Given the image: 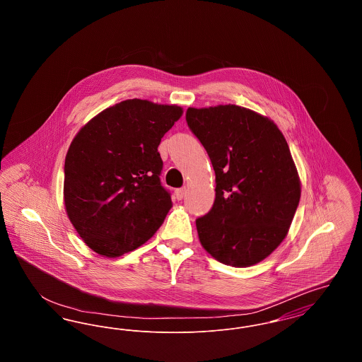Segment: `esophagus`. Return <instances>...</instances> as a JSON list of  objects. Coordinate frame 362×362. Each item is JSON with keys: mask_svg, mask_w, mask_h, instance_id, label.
<instances>
[{"mask_svg": "<svg viewBox=\"0 0 362 362\" xmlns=\"http://www.w3.org/2000/svg\"><path fill=\"white\" fill-rule=\"evenodd\" d=\"M185 195H186V187H182V189H175V197H176V199H183L185 198Z\"/></svg>", "mask_w": 362, "mask_h": 362, "instance_id": "esophagus-1", "label": "esophagus"}]
</instances>
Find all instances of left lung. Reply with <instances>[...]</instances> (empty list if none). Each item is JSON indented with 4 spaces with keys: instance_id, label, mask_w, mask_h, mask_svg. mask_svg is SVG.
Here are the masks:
<instances>
[{
    "instance_id": "obj_1",
    "label": "left lung",
    "mask_w": 362,
    "mask_h": 362,
    "mask_svg": "<svg viewBox=\"0 0 362 362\" xmlns=\"http://www.w3.org/2000/svg\"><path fill=\"white\" fill-rule=\"evenodd\" d=\"M186 121L216 173V199L197 218L199 241L218 262L247 267L285 239L300 202V179L276 123L235 104L189 108Z\"/></svg>"
}]
</instances>
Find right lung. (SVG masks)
Wrapping results in <instances>:
<instances>
[{"instance_id": "1", "label": "right lung", "mask_w": 362, "mask_h": 362, "mask_svg": "<svg viewBox=\"0 0 362 362\" xmlns=\"http://www.w3.org/2000/svg\"><path fill=\"white\" fill-rule=\"evenodd\" d=\"M183 114L177 105L130 99L86 123L65 158L69 220L99 255L121 257L149 240L173 207L160 182L161 138Z\"/></svg>"}]
</instances>
